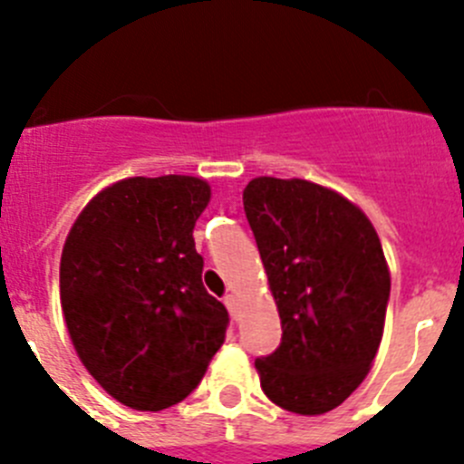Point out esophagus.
Returning a JSON list of instances; mask_svg holds the SVG:
<instances>
[{
	"label": "esophagus",
	"mask_w": 464,
	"mask_h": 464,
	"mask_svg": "<svg viewBox=\"0 0 464 464\" xmlns=\"http://www.w3.org/2000/svg\"><path fill=\"white\" fill-rule=\"evenodd\" d=\"M225 306H227V309L232 311V315L237 314V306H239V299H237V295H235V293L225 295Z\"/></svg>",
	"instance_id": "34e87169"
}]
</instances>
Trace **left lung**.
<instances>
[{
  "instance_id": "obj_1",
  "label": "left lung",
  "mask_w": 464,
  "mask_h": 464,
  "mask_svg": "<svg viewBox=\"0 0 464 464\" xmlns=\"http://www.w3.org/2000/svg\"><path fill=\"white\" fill-rule=\"evenodd\" d=\"M244 211L278 315L281 343L256 360L265 395L318 416L362 383L383 337L391 272L370 218L304 179H253Z\"/></svg>"
}]
</instances>
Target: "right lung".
Wrapping results in <instances>:
<instances>
[{
  "label": "right lung",
  "instance_id": "1",
  "mask_svg": "<svg viewBox=\"0 0 464 464\" xmlns=\"http://www.w3.org/2000/svg\"><path fill=\"white\" fill-rule=\"evenodd\" d=\"M195 176L125 179L90 199L64 241L60 299L92 379L125 407L162 411L195 391L229 325L202 283Z\"/></svg>",
  "mask_w": 464,
  "mask_h": 464
}]
</instances>
